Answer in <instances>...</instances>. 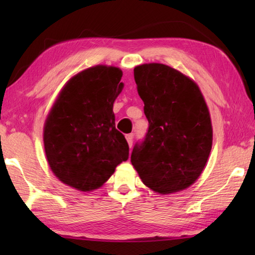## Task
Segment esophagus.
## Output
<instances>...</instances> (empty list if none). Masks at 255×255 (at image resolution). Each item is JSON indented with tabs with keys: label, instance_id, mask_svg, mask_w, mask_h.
I'll return each instance as SVG.
<instances>
[{
	"label": "esophagus",
	"instance_id": "34e87169",
	"mask_svg": "<svg viewBox=\"0 0 255 255\" xmlns=\"http://www.w3.org/2000/svg\"><path fill=\"white\" fill-rule=\"evenodd\" d=\"M126 139H127V143L129 145V147L131 148L132 146V139H133V133H128V135H126Z\"/></svg>",
	"mask_w": 255,
	"mask_h": 255
}]
</instances>
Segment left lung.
Wrapping results in <instances>:
<instances>
[{"label":"left lung","mask_w":255,"mask_h":255,"mask_svg":"<svg viewBox=\"0 0 255 255\" xmlns=\"http://www.w3.org/2000/svg\"><path fill=\"white\" fill-rule=\"evenodd\" d=\"M133 77L149 126L133 146L131 164L155 192L187 189L205 169L213 145L205 99L195 82L164 64L136 66Z\"/></svg>","instance_id":"obj_1"}]
</instances>
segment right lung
Returning a JSON list of instances; mask_svg holds the SVG:
<instances>
[{"label":"right lung","instance_id":"add662e5","mask_svg":"<svg viewBox=\"0 0 255 255\" xmlns=\"http://www.w3.org/2000/svg\"><path fill=\"white\" fill-rule=\"evenodd\" d=\"M123 72L97 65L64 86L46 119L44 145L53 173L81 191L100 188L129 156L126 138L115 126L114 102Z\"/></svg>","mask_w":255,"mask_h":255}]
</instances>
